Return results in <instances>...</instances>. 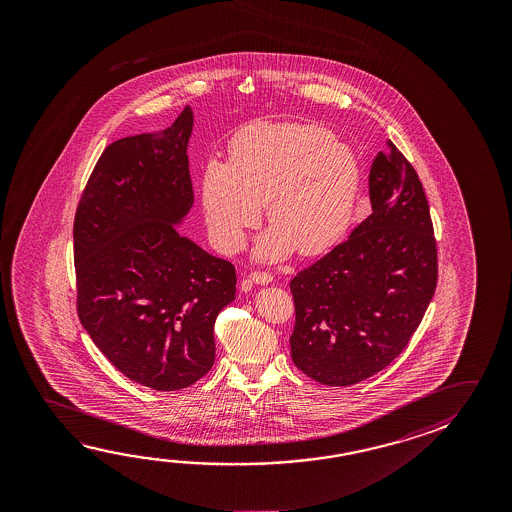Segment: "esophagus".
Instances as JSON below:
<instances>
[{"mask_svg":"<svg viewBox=\"0 0 512 512\" xmlns=\"http://www.w3.org/2000/svg\"><path fill=\"white\" fill-rule=\"evenodd\" d=\"M250 280H252L253 284L268 285L273 282V277L269 273H264V271H253L252 275H250Z\"/></svg>","mask_w":512,"mask_h":512,"instance_id":"1","label":"esophagus"}]
</instances>
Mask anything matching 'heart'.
<instances>
[{"instance_id":"heart-1","label":"heart","mask_w":512,"mask_h":512,"mask_svg":"<svg viewBox=\"0 0 512 512\" xmlns=\"http://www.w3.org/2000/svg\"><path fill=\"white\" fill-rule=\"evenodd\" d=\"M359 187V160L327 128L260 121L234 135L227 164H207L202 205L223 252L243 246L266 205L271 228L260 235L255 255L280 260L296 250L310 257L344 234Z\"/></svg>"}]
</instances>
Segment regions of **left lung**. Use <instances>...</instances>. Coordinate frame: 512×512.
Instances as JSON below:
<instances>
[{"instance_id":"1","label":"left lung","mask_w":512,"mask_h":512,"mask_svg":"<svg viewBox=\"0 0 512 512\" xmlns=\"http://www.w3.org/2000/svg\"><path fill=\"white\" fill-rule=\"evenodd\" d=\"M369 169L373 212L344 243L291 280V357L323 386H353L389 366L436 293L427 196L391 141Z\"/></svg>"}]
</instances>
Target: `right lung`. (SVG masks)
Wrapping results in <instances>:
<instances>
[{"label": "right lung", "mask_w": 512, "mask_h": 512, "mask_svg": "<svg viewBox=\"0 0 512 512\" xmlns=\"http://www.w3.org/2000/svg\"><path fill=\"white\" fill-rule=\"evenodd\" d=\"M187 105L175 123L101 153L75 216L82 327L125 377L155 391L193 386L212 368L214 323L235 300L234 264L178 225L193 207Z\"/></svg>", "instance_id": "obj_1"}]
</instances>
